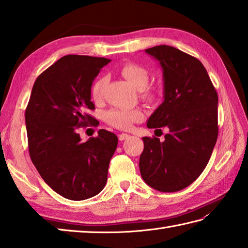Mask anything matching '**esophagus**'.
<instances>
[{
    "instance_id": "esophagus-1",
    "label": "esophagus",
    "mask_w": 248,
    "mask_h": 248,
    "mask_svg": "<svg viewBox=\"0 0 248 248\" xmlns=\"http://www.w3.org/2000/svg\"><path fill=\"white\" fill-rule=\"evenodd\" d=\"M130 138L129 134H125V133H121L118 135V139L119 140H128Z\"/></svg>"
}]
</instances>
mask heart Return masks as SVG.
<instances>
[{"label": "heart", "mask_w": 248, "mask_h": 248, "mask_svg": "<svg viewBox=\"0 0 248 248\" xmlns=\"http://www.w3.org/2000/svg\"><path fill=\"white\" fill-rule=\"evenodd\" d=\"M120 73L129 84L136 91H140L141 97L148 100V101H154L157 98V93L148 86L149 83V71L143 66L128 62L124 66L120 67ZM104 78L100 77L93 81L91 93L92 98L94 102L101 101L102 92L104 86ZM143 119V113L140 109H110L105 114V121L108 124L121 130H128L134 123H138Z\"/></svg>", "instance_id": "obj_1"}]
</instances>
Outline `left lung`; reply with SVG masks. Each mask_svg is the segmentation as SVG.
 <instances>
[{"label":"left lung","mask_w":248,"mask_h":248,"mask_svg":"<svg viewBox=\"0 0 248 248\" xmlns=\"http://www.w3.org/2000/svg\"><path fill=\"white\" fill-rule=\"evenodd\" d=\"M160 62L164 101L147 127L168 133L164 140L143 138L141 178L160 192H177L200 176L211 157L218 135V97L202 62L170 46L145 50Z\"/></svg>","instance_id":"8db88e82"}]
</instances>
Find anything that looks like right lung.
<instances>
[{
  "mask_svg": "<svg viewBox=\"0 0 248 248\" xmlns=\"http://www.w3.org/2000/svg\"><path fill=\"white\" fill-rule=\"evenodd\" d=\"M110 60L87 55L62 57L36 78L25 109L31 160L45 182L62 197L84 200L108 180L118 139L107 130L82 143V125H97L91 88Z\"/></svg>",
  "mask_w": 248,
  "mask_h": 248,
  "instance_id": "right-lung-1",
  "label": "right lung"
}]
</instances>
